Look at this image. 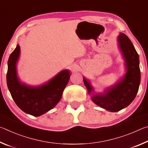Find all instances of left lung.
I'll use <instances>...</instances> for the list:
<instances>
[{
	"label": "left lung",
	"mask_w": 148,
	"mask_h": 148,
	"mask_svg": "<svg viewBox=\"0 0 148 148\" xmlns=\"http://www.w3.org/2000/svg\"><path fill=\"white\" fill-rule=\"evenodd\" d=\"M120 51L125 60L126 73L116 84L101 93H93L94 88L84 77L85 86L94 103L110 112H118L133 101L140 83L139 56L133 44L126 34L120 33L117 37Z\"/></svg>",
	"instance_id": "left-lung-1"
}]
</instances>
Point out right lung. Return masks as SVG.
Segmentation results:
<instances>
[{
    "mask_svg": "<svg viewBox=\"0 0 148 148\" xmlns=\"http://www.w3.org/2000/svg\"><path fill=\"white\" fill-rule=\"evenodd\" d=\"M19 56L20 46L17 44L8 61L7 85L17 106L25 113L38 117L49 111L59 102L71 72L64 70L41 86H27L20 81L17 74Z\"/></svg>",
    "mask_w": 148,
    "mask_h": 148,
    "instance_id": "1",
    "label": "right lung"
}]
</instances>
